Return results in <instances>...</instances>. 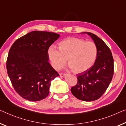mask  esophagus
Instances as JSON below:
<instances>
[{"instance_id": "obj_1", "label": "esophagus", "mask_w": 126, "mask_h": 126, "mask_svg": "<svg viewBox=\"0 0 126 126\" xmlns=\"http://www.w3.org/2000/svg\"><path fill=\"white\" fill-rule=\"evenodd\" d=\"M60 76L61 77V78H63V77L65 76V74H63V73H61V74H59Z\"/></svg>"}]
</instances>
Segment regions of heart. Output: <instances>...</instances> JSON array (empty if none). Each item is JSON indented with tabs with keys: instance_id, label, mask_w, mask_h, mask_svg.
I'll return each mask as SVG.
<instances>
[{
	"instance_id": "b5f03b06",
	"label": "heart",
	"mask_w": 126,
	"mask_h": 126,
	"mask_svg": "<svg viewBox=\"0 0 126 126\" xmlns=\"http://www.w3.org/2000/svg\"><path fill=\"white\" fill-rule=\"evenodd\" d=\"M59 49L54 46L48 48L47 55L52 67L60 70L67 62L74 72H85L93 65L96 59L97 47L92 41L69 37L59 43Z\"/></svg>"
}]
</instances>
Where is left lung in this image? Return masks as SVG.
<instances>
[{"label":"left lung","mask_w":126,"mask_h":126,"mask_svg":"<svg viewBox=\"0 0 126 126\" xmlns=\"http://www.w3.org/2000/svg\"><path fill=\"white\" fill-rule=\"evenodd\" d=\"M87 33L97 47V55L94 64L88 70L79 74L78 83L71 88L74 96L80 100L92 101L103 95L111 81L114 74V59L111 50L96 35Z\"/></svg>","instance_id":"left-lung-1"}]
</instances>
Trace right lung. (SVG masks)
<instances>
[{
	"mask_svg": "<svg viewBox=\"0 0 126 126\" xmlns=\"http://www.w3.org/2000/svg\"><path fill=\"white\" fill-rule=\"evenodd\" d=\"M59 34L33 31L15 41L7 60V70L14 89L22 98L38 101L49 94L51 81L59 76L48 63L47 50Z\"/></svg>",
	"mask_w": 126,
	"mask_h": 126,
	"instance_id": "add662e5",
	"label": "right lung"
}]
</instances>
